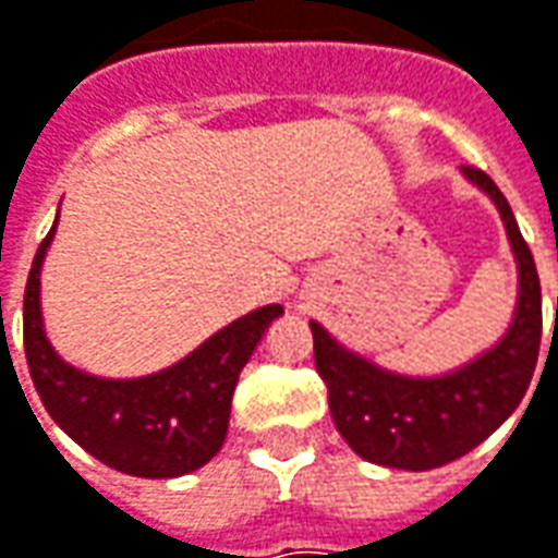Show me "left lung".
Here are the masks:
<instances>
[{"instance_id": "left-lung-1", "label": "left lung", "mask_w": 558, "mask_h": 558, "mask_svg": "<svg viewBox=\"0 0 558 558\" xmlns=\"http://www.w3.org/2000/svg\"><path fill=\"white\" fill-rule=\"evenodd\" d=\"M462 177L500 210L519 269L515 313L494 348L444 375H403L344 348L311 319L316 373L329 388L335 428L356 457L385 469L425 472L475 450L515 413L537 366L544 313L531 247L497 183L475 167H462Z\"/></svg>"}]
</instances>
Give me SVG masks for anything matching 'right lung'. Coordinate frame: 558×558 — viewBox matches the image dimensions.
Returning <instances> with one entry per match:
<instances>
[{"label": "right lung", "instance_id": "right-lung-1", "mask_svg": "<svg viewBox=\"0 0 558 558\" xmlns=\"http://www.w3.org/2000/svg\"><path fill=\"white\" fill-rule=\"evenodd\" d=\"M58 229L33 257L24 291V354L36 395L54 425L89 457L136 478H180L210 462L226 440L239 373L282 304H267L223 326L173 366L140 378L83 373L46 335L39 272ZM2 304V301H0Z\"/></svg>", "mask_w": 558, "mask_h": 558}]
</instances>
